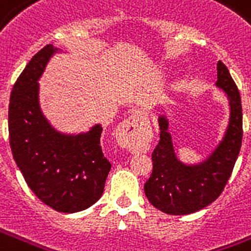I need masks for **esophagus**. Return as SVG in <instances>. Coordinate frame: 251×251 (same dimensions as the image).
<instances>
[{"label":"esophagus","instance_id":"1","mask_svg":"<svg viewBox=\"0 0 251 251\" xmlns=\"http://www.w3.org/2000/svg\"><path fill=\"white\" fill-rule=\"evenodd\" d=\"M147 125L146 117L142 113H134L129 118H126L121 125L117 127L116 137H117L118 143L124 149L129 150H135L138 149L139 134Z\"/></svg>","mask_w":251,"mask_h":251}]
</instances>
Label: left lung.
I'll return each mask as SVG.
<instances>
[{"label":"left lung","instance_id":"8db88e82","mask_svg":"<svg viewBox=\"0 0 251 251\" xmlns=\"http://www.w3.org/2000/svg\"><path fill=\"white\" fill-rule=\"evenodd\" d=\"M227 96L230 118L226 133L204 162L184 164L177 159L166 116L158 118L160 141L151 155L152 172L145 184L149 201L167 215H189L219 198L232 175L242 143L241 96L226 66L217 63V83Z\"/></svg>","mask_w":251,"mask_h":251}]
</instances>
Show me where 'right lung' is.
<instances>
[{"mask_svg":"<svg viewBox=\"0 0 251 251\" xmlns=\"http://www.w3.org/2000/svg\"><path fill=\"white\" fill-rule=\"evenodd\" d=\"M52 45L35 53L15 81L9 104V138L15 163L42 202L63 213L93 205L104 192L112 164L102 154L101 125L77 135L62 134L39 106V84Z\"/></svg>","mask_w":251,"mask_h":251,"instance_id":"right-lung-1","label":"right lung"}]
</instances>
